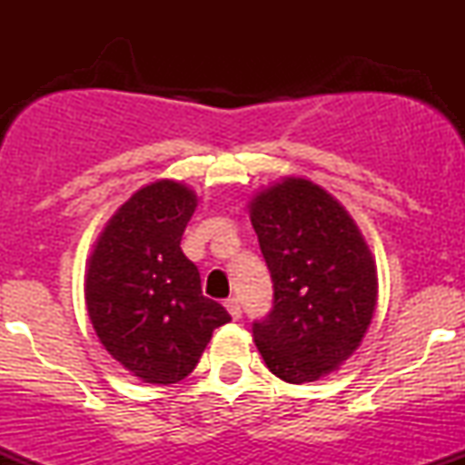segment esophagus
Returning <instances> with one entry per match:
<instances>
[{
    "label": "esophagus",
    "mask_w": 465,
    "mask_h": 465,
    "mask_svg": "<svg viewBox=\"0 0 465 465\" xmlns=\"http://www.w3.org/2000/svg\"><path fill=\"white\" fill-rule=\"evenodd\" d=\"M225 308H227L229 314H232L233 319L242 317V308H240V302L236 300V297H229V300L225 302Z\"/></svg>",
    "instance_id": "34e87169"
}]
</instances>
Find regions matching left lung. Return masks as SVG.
<instances>
[{"label": "left lung", "mask_w": 465, "mask_h": 465, "mask_svg": "<svg viewBox=\"0 0 465 465\" xmlns=\"http://www.w3.org/2000/svg\"><path fill=\"white\" fill-rule=\"evenodd\" d=\"M249 216L273 280V311L253 323L255 345L282 381H319L370 328L378 300L371 251L345 207L302 177L258 192Z\"/></svg>", "instance_id": "1"}]
</instances>
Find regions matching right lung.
<instances>
[{"instance_id": "right-lung-1", "label": "right lung", "mask_w": 465, "mask_h": 465, "mask_svg": "<svg viewBox=\"0 0 465 465\" xmlns=\"http://www.w3.org/2000/svg\"><path fill=\"white\" fill-rule=\"evenodd\" d=\"M196 194L179 181L143 185L109 218L84 275V302L100 343L124 370L153 385L183 381L212 332L227 322L207 300L181 236Z\"/></svg>"}]
</instances>
